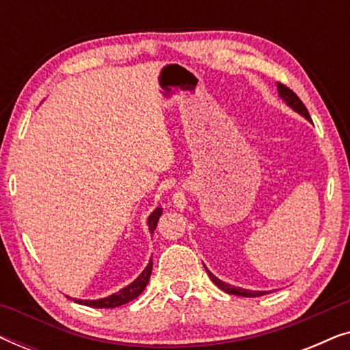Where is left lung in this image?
Returning a JSON list of instances; mask_svg holds the SVG:
<instances>
[{
	"instance_id": "8db88e82",
	"label": "left lung",
	"mask_w": 350,
	"mask_h": 350,
	"mask_svg": "<svg viewBox=\"0 0 350 350\" xmlns=\"http://www.w3.org/2000/svg\"><path fill=\"white\" fill-rule=\"evenodd\" d=\"M277 90H279V95L282 98L285 100L286 102V105H288V107H291L295 109V111H298L299 114H303V116L306 118V119H309L310 121V116H309V111H308V108L304 107V103L301 102L299 100V97L298 95H296L293 90H291L290 88H286L285 84H282V83H277ZM207 274L210 275V279H212V282L217 286H219V288H221L223 291H226V293H229V295H237V296H245V298H256V296H261V295H265L266 291H252V290H243V288H236V286H231V285H228V284H224V282H221L219 279H217V277H215L212 272H208L207 271Z\"/></svg>"
}]
</instances>
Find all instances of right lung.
Masks as SVG:
<instances>
[{
    "label": "right lung",
    "instance_id": "1",
    "mask_svg": "<svg viewBox=\"0 0 350 350\" xmlns=\"http://www.w3.org/2000/svg\"><path fill=\"white\" fill-rule=\"evenodd\" d=\"M161 215H162V208H156L154 212L150 215V218H148V226H150V232H154V229L157 226V221H159ZM151 271H152V261H150V265L146 266V269L143 271L142 274L138 275L131 285H127L126 288L118 291V293L108 296V298L95 299V301L75 299V303L89 306V308H98V309H102V308H107V309L108 308H118V306L127 304L129 301L135 299L137 296L142 295V291L146 288L148 282H150V277H151Z\"/></svg>",
    "mask_w": 350,
    "mask_h": 350
}]
</instances>
